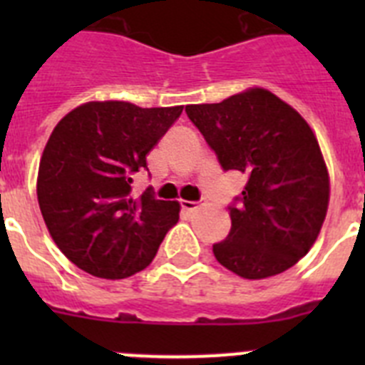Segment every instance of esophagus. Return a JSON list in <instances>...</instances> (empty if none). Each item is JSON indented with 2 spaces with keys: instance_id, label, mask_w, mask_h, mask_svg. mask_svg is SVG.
Here are the masks:
<instances>
[{
  "instance_id": "34e87169",
  "label": "esophagus",
  "mask_w": 365,
  "mask_h": 365,
  "mask_svg": "<svg viewBox=\"0 0 365 365\" xmlns=\"http://www.w3.org/2000/svg\"><path fill=\"white\" fill-rule=\"evenodd\" d=\"M180 206H182V210L185 212H195L201 206V202L195 201H180Z\"/></svg>"
}]
</instances>
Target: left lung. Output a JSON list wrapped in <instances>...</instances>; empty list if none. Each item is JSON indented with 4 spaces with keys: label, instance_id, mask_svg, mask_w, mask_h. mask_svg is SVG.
<instances>
[{
    "label": "left lung",
    "instance_id": "8db88e82",
    "mask_svg": "<svg viewBox=\"0 0 365 365\" xmlns=\"http://www.w3.org/2000/svg\"><path fill=\"white\" fill-rule=\"evenodd\" d=\"M186 115L222 170L248 177L232 228L214 245L225 269L245 279L285 272L311 250L329 206V172L314 131L292 106L263 87L219 104H190Z\"/></svg>",
    "mask_w": 365,
    "mask_h": 365
}]
</instances>
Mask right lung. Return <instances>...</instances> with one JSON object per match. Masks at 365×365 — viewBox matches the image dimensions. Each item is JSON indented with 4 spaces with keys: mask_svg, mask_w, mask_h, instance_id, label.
<instances>
[{
    "mask_svg": "<svg viewBox=\"0 0 365 365\" xmlns=\"http://www.w3.org/2000/svg\"><path fill=\"white\" fill-rule=\"evenodd\" d=\"M180 113L182 106L86 102L53 130L38 168V205L56 247L83 272L104 279L140 272L179 221V202L150 190L135 199L131 182Z\"/></svg>",
    "mask_w": 365,
    "mask_h": 365,
    "instance_id": "add662e5",
    "label": "right lung"
}]
</instances>
